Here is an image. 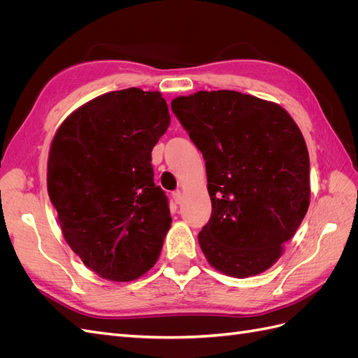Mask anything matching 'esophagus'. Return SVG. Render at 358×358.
Segmentation results:
<instances>
[{"mask_svg":"<svg viewBox=\"0 0 358 358\" xmlns=\"http://www.w3.org/2000/svg\"><path fill=\"white\" fill-rule=\"evenodd\" d=\"M173 200H175L176 204H180L182 203V192L180 191L173 192Z\"/></svg>","mask_w":358,"mask_h":358,"instance_id":"obj_1","label":"esophagus"}]
</instances>
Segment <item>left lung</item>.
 I'll use <instances>...</instances> for the list:
<instances>
[{
    "instance_id": "8db88e82",
    "label": "left lung",
    "mask_w": 358,
    "mask_h": 358,
    "mask_svg": "<svg viewBox=\"0 0 358 358\" xmlns=\"http://www.w3.org/2000/svg\"><path fill=\"white\" fill-rule=\"evenodd\" d=\"M171 110L206 161L204 257L233 278L264 272L309 208V154L294 119L276 103L225 90L178 96Z\"/></svg>"
}]
</instances>
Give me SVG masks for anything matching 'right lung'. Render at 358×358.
<instances>
[{
  "instance_id": "1",
  "label": "right lung",
  "mask_w": 358,
  "mask_h": 358,
  "mask_svg": "<svg viewBox=\"0 0 358 358\" xmlns=\"http://www.w3.org/2000/svg\"><path fill=\"white\" fill-rule=\"evenodd\" d=\"M169 125L159 92L128 88L79 107L52 140L48 192L64 239L104 279H137L159 257L171 216L150 152Z\"/></svg>"
}]
</instances>
